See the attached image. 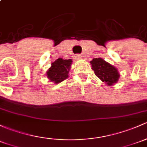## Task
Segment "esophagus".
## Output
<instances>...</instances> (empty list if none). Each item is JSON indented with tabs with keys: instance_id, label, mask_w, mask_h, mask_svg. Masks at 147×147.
I'll return each instance as SVG.
<instances>
[{
	"instance_id": "1",
	"label": "esophagus",
	"mask_w": 147,
	"mask_h": 147,
	"mask_svg": "<svg viewBox=\"0 0 147 147\" xmlns=\"http://www.w3.org/2000/svg\"><path fill=\"white\" fill-rule=\"evenodd\" d=\"M75 57H76L77 59L81 60L83 56H82V55H80V54H78V55H76V56H75Z\"/></svg>"
}]
</instances>
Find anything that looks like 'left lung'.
Masks as SVG:
<instances>
[{
	"instance_id": "left-lung-1",
	"label": "left lung",
	"mask_w": 147,
	"mask_h": 147,
	"mask_svg": "<svg viewBox=\"0 0 147 147\" xmlns=\"http://www.w3.org/2000/svg\"><path fill=\"white\" fill-rule=\"evenodd\" d=\"M90 63L96 76L98 77L105 84L113 86L118 82L120 75L118 69L113 65L100 58H94Z\"/></svg>"
}]
</instances>
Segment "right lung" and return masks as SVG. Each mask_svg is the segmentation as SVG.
Returning a JSON list of instances; mask_svg holds the SVG:
<instances>
[{
    "label": "right lung",
    "mask_w": 147,
    "mask_h": 147,
    "mask_svg": "<svg viewBox=\"0 0 147 147\" xmlns=\"http://www.w3.org/2000/svg\"><path fill=\"white\" fill-rule=\"evenodd\" d=\"M72 59L64 60L63 58H58L51 63L46 75L50 82L54 84H58L68 78L69 71L70 70Z\"/></svg>",
    "instance_id": "1"
}]
</instances>
